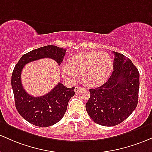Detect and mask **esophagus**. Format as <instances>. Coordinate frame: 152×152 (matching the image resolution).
Masks as SVG:
<instances>
[{
  "label": "esophagus",
  "mask_w": 152,
  "mask_h": 152,
  "mask_svg": "<svg viewBox=\"0 0 152 152\" xmlns=\"http://www.w3.org/2000/svg\"><path fill=\"white\" fill-rule=\"evenodd\" d=\"M82 89H83V88L81 87V86H76V87H75L74 91H75V92H76V93H78L79 91H81V90Z\"/></svg>",
  "instance_id": "1"
}]
</instances>
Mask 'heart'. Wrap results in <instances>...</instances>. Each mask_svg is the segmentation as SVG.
<instances>
[{"instance_id":"1","label":"heart","mask_w":152,"mask_h":152,"mask_svg":"<svg viewBox=\"0 0 152 152\" xmlns=\"http://www.w3.org/2000/svg\"><path fill=\"white\" fill-rule=\"evenodd\" d=\"M113 68L111 56L105 52L90 51L75 55L63 64L61 70L68 79H74L81 75L85 84L94 86L106 81Z\"/></svg>"}]
</instances>
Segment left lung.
Returning a JSON list of instances; mask_svg holds the SVG:
<instances>
[{
    "mask_svg": "<svg viewBox=\"0 0 152 152\" xmlns=\"http://www.w3.org/2000/svg\"><path fill=\"white\" fill-rule=\"evenodd\" d=\"M114 53L113 71L102 86L89 89L86 110L90 118L103 126L122 123L136 109L138 100L139 72L131 60Z\"/></svg>",
    "mask_w": 152,
    "mask_h": 152,
    "instance_id": "left-lung-1",
    "label": "left lung"
}]
</instances>
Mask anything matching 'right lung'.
<instances>
[{"mask_svg": "<svg viewBox=\"0 0 152 152\" xmlns=\"http://www.w3.org/2000/svg\"><path fill=\"white\" fill-rule=\"evenodd\" d=\"M66 51V49L55 45H47L33 50L22 56L13 71L11 86L16 108L23 118L34 126L48 127L59 122L67 110L68 101L75 94V88H67L58 83L47 94L34 97L23 88L21 71L28 63L45 58H52L61 65Z\"/></svg>", "mask_w": 152, "mask_h": 152, "instance_id": "1", "label": "right lung"}]
</instances>
